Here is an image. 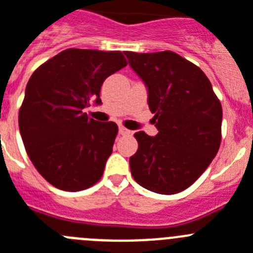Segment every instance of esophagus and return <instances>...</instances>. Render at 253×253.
Instances as JSON below:
<instances>
[{
    "label": "esophagus",
    "mask_w": 253,
    "mask_h": 253,
    "mask_svg": "<svg viewBox=\"0 0 253 253\" xmlns=\"http://www.w3.org/2000/svg\"><path fill=\"white\" fill-rule=\"evenodd\" d=\"M118 132H120V135H129V129L125 128L124 126L118 127Z\"/></svg>",
    "instance_id": "esophagus-1"
}]
</instances>
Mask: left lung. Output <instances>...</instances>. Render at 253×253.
<instances>
[{"instance_id":"1","label":"left lung","mask_w":253,"mask_h":253,"mask_svg":"<svg viewBox=\"0 0 253 253\" xmlns=\"http://www.w3.org/2000/svg\"><path fill=\"white\" fill-rule=\"evenodd\" d=\"M145 83L159 133H135L138 149L129 158L136 183L159 194L192 185L217 155L222 106L203 70L174 51H125Z\"/></svg>"}]
</instances>
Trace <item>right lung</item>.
I'll return each mask as SVG.
<instances>
[{
  "label": "right lung",
  "mask_w": 253,
  "mask_h": 253,
  "mask_svg": "<svg viewBox=\"0 0 253 253\" xmlns=\"http://www.w3.org/2000/svg\"><path fill=\"white\" fill-rule=\"evenodd\" d=\"M126 65L121 51L67 49L27 82L20 133L31 163L55 188L79 192L102 177L118 127L83 110L92 102L101 104L103 82Z\"/></svg>",
  "instance_id": "1"
}]
</instances>
